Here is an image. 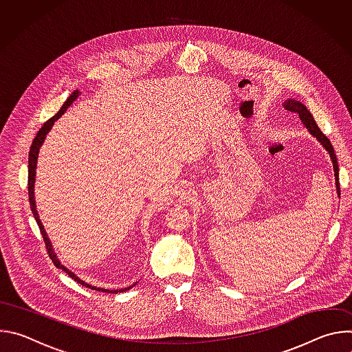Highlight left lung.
Returning a JSON list of instances; mask_svg holds the SVG:
<instances>
[{"instance_id": "left-lung-1", "label": "left lung", "mask_w": 352, "mask_h": 352, "mask_svg": "<svg viewBox=\"0 0 352 352\" xmlns=\"http://www.w3.org/2000/svg\"><path fill=\"white\" fill-rule=\"evenodd\" d=\"M283 107L291 113H296L300 118V122L304 124V126L308 129V132L316 138L318 142H320V144L327 150V153L330 155V159H331V163H333V170H334V177H336V189H337V195L340 197V182H338V164H337V157L334 155V148L330 143V140L324 136V133L319 129V126L316 125L312 114L309 113V110L307 109L305 104H302L300 102H298V100H294V98H288L285 100V102L283 103Z\"/></svg>"}]
</instances>
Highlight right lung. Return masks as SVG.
Segmentation results:
<instances>
[{"label": "right lung", "instance_id": "obj_1", "mask_svg": "<svg viewBox=\"0 0 352 352\" xmlns=\"http://www.w3.org/2000/svg\"><path fill=\"white\" fill-rule=\"evenodd\" d=\"M79 94H80V91H79V90H74V91L71 93V96L67 98V102L63 104L61 110H60L54 117L50 118L47 122H44V125L38 129V132H37L36 138L33 139V143H32V146H30V152H29V166H28V168H29V173H28L29 204H30V209H32V213H33V216H34V220H36V223H37V226H38V228H40V232H41V235H43V238H44V242H45V246H47V252H48L50 258L53 259L54 265H56L58 269H63L64 272H67V273H68V276H69V277H72L76 283H79V284H82V285H85V287H87V288L97 289V291H103V292H109V294H118V292L128 291V289H129V288H132L135 284H133V285H129V287H125V288H120V289H106V288H98V287H94V285H90V284L85 283V281H83V280H80L75 273H72L69 269H67L64 265H61L60 259L57 258V255H56V252H54L53 245H52V241H50V238L47 236V232H45V230H44V226L41 224V220H40L38 213H37V209H36V200H34V182H36V168H37V159H38V153H40V147L43 146V143H44V140H45V138H47L48 132L52 131V128H53L54 122H56L58 118H61V117L64 116V113L67 111V109H68V107L75 102V100L79 97Z\"/></svg>", "mask_w": 352, "mask_h": 352}]
</instances>
